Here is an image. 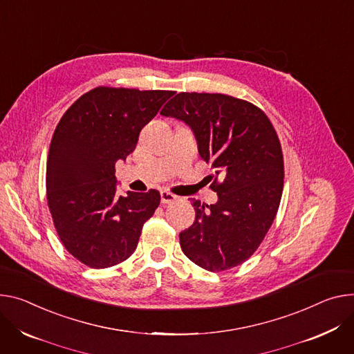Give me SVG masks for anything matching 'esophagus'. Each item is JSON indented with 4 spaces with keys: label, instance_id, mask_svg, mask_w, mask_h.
<instances>
[{
    "label": "esophagus",
    "instance_id": "esophagus-1",
    "mask_svg": "<svg viewBox=\"0 0 354 354\" xmlns=\"http://www.w3.org/2000/svg\"><path fill=\"white\" fill-rule=\"evenodd\" d=\"M176 201H178V196L171 194V192H168V190L160 192V202H162V203H168L169 205V203H174Z\"/></svg>",
    "mask_w": 354,
    "mask_h": 354
}]
</instances>
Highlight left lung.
I'll return each mask as SVG.
<instances>
[{"mask_svg":"<svg viewBox=\"0 0 354 354\" xmlns=\"http://www.w3.org/2000/svg\"><path fill=\"white\" fill-rule=\"evenodd\" d=\"M160 114L185 121L199 153L216 174L214 205L194 201V224L179 234L190 261L220 272L247 261L277 216L283 187V156L267 114L221 93H179Z\"/></svg>","mask_w":354,"mask_h":354,"instance_id":"8db88e82","label":"left lung"}]
</instances>
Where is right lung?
Masks as SVG:
<instances>
[{"mask_svg": "<svg viewBox=\"0 0 354 354\" xmlns=\"http://www.w3.org/2000/svg\"><path fill=\"white\" fill-rule=\"evenodd\" d=\"M171 90L99 86L57 122L46 164V199L65 248L90 268H107L137 248L160 202L155 189L118 196L115 162L130 155Z\"/></svg>", "mask_w": 354, "mask_h": 354, "instance_id": "obj_1", "label": "right lung"}]
</instances>
